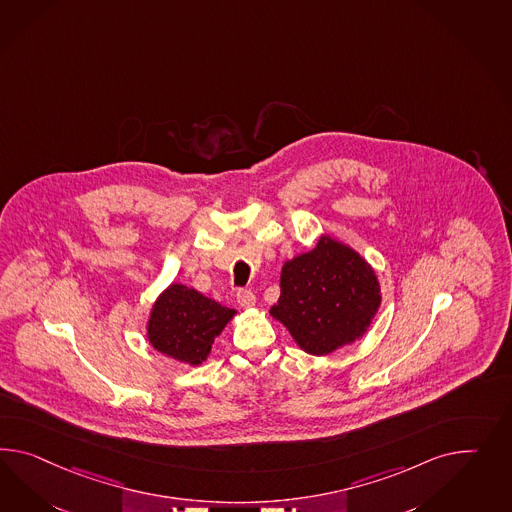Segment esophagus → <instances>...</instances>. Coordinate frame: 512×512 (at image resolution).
Wrapping results in <instances>:
<instances>
[{"label": "esophagus", "mask_w": 512, "mask_h": 512, "mask_svg": "<svg viewBox=\"0 0 512 512\" xmlns=\"http://www.w3.org/2000/svg\"><path fill=\"white\" fill-rule=\"evenodd\" d=\"M236 302L242 309H251L255 305V294L251 291L236 292Z\"/></svg>", "instance_id": "1"}]
</instances>
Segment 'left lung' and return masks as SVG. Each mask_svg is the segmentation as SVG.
Wrapping results in <instances>:
<instances>
[{
    "mask_svg": "<svg viewBox=\"0 0 512 512\" xmlns=\"http://www.w3.org/2000/svg\"><path fill=\"white\" fill-rule=\"evenodd\" d=\"M279 289L270 315L313 356H328L361 339L382 304L373 266L328 233L315 248L283 263Z\"/></svg>",
    "mask_w": 512,
    "mask_h": 512,
    "instance_id": "1",
    "label": "left lung"
}]
</instances>
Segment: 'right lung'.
<instances>
[{"label":"right lung","mask_w":512,"mask_h":512,"mask_svg":"<svg viewBox=\"0 0 512 512\" xmlns=\"http://www.w3.org/2000/svg\"><path fill=\"white\" fill-rule=\"evenodd\" d=\"M235 315V309L192 287L171 283L152 302L145 335L160 354L197 367L207 361L214 339Z\"/></svg>","instance_id":"obj_1"}]
</instances>
